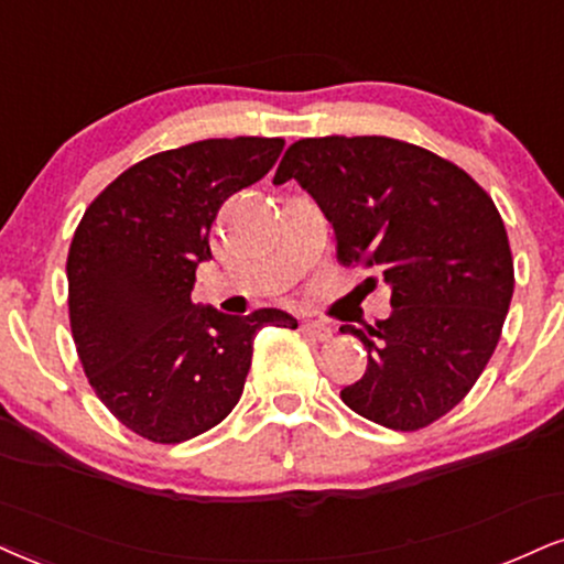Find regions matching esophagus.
Listing matches in <instances>:
<instances>
[{
    "mask_svg": "<svg viewBox=\"0 0 564 564\" xmlns=\"http://www.w3.org/2000/svg\"><path fill=\"white\" fill-rule=\"evenodd\" d=\"M302 334L317 338V341H330V338H334V330H330L328 325L321 323V321H304L302 323Z\"/></svg>",
    "mask_w": 564,
    "mask_h": 564,
    "instance_id": "esophagus-1",
    "label": "esophagus"
}]
</instances>
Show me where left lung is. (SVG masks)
<instances>
[{"label":"left lung","mask_w":564,"mask_h":564,"mask_svg":"<svg viewBox=\"0 0 564 564\" xmlns=\"http://www.w3.org/2000/svg\"><path fill=\"white\" fill-rule=\"evenodd\" d=\"M291 178L334 226L338 262L381 270L391 289L386 321L341 325L368 349L344 404L386 429H425L478 381L510 310L497 205L454 162L386 135L294 141L273 183Z\"/></svg>","instance_id":"left-lung-1"}]
</instances>
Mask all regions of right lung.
Listing matches in <instances>:
<instances>
[{
	"mask_svg": "<svg viewBox=\"0 0 564 564\" xmlns=\"http://www.w3.org/2000/svg\"><path fill=\"white\" fill-rule=\"evenodd\" d=\"M283 139L236 135L167 149L120 173L80 217L67 310L80 365L126 429L181 444L241 399L254 336L296 328L283 310L223 315L192 302L209 228L230 194L268 175Z\"/></svg>",
	"mask_w": 564,
	"mask_h": 564,
	"instance_id": "obj_1",
	"label": "right lung"
}]
</instances>
